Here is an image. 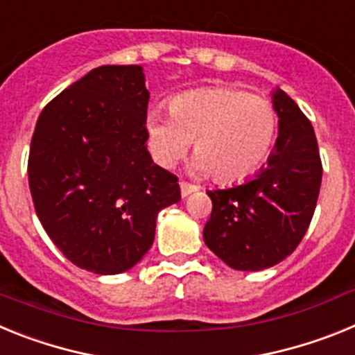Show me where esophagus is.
I'll list each match as a JSON object with an SVG mask.
<instances>
[{
    "mask_svg": "<svg viewBox=\"0 0 355 355\" xmlns=\"http://www.w3.org/2000/svg\"><path fill=\"white\" fill-rule=\"evenodd\" d=\"M180 188H181V196H183V197H188V196H190V193L197 192V187H196V184L184 183V181H181Z\"/></svg>",
    "mask_w": 355,
    "mask_h": 355,
    "instance_id": "esophagus-1",
    "label": "esophagus"
}]
</instances>
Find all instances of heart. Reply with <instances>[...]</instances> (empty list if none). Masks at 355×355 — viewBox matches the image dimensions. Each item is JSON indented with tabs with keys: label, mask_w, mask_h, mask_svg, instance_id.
Wrapping results in <instances>:
<instances>
[{
	"label": "heart",
	"mask_w": 355,
	"mask_h": 355,
	"mask_svg": "<svg viewBox=\"0 0 355 355\" xmlns=\"http://www.w3.org/2000/svg\"><path fill=\"white\" fill-rule=\"evenodd\" d=\"M168 114L149 112L147 147L158 165L174 167L193 140L190 171L238 183L261 168L277 135L270 101L233 87H206L172 97Z\"/></svg>",
	"instance_id": "b5f03b06"
}]
</instances>
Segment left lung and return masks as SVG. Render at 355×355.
<instances>
[{
	"instance_id": "obj_1",
	"label": "left lung",
	"mask_w": 355,
	"mask_h": 355,
	"mask_svg": "<svg viewBox=\"0 0 355 355\" xmlns=\"http://www.w3.org/2000/svg\"><path fill=\"white\" fill-rule=\"evenodd\" d=\"M279 133L266 167L245 183L208 190L202 238L234 270L258 272L286 259L306 234L318 200L322 162L315 130L297 103L275 89Z\"/></svg>"
}]
</instances>
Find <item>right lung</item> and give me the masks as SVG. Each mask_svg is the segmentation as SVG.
I'll return each instance as SVG.
<instances>
[{
	"label": "right lung",
	"mask_w": 355,
	"mask_h": 355,
	"mask_svg": "<svg viewBox=\"0 0 355 355\" xmlns=\"http://www.w3.org/2000/svg\"><path fill=\"white\" fill-rule=\"evenodd\" d=\"M140 65H101L39 115L28 181L40 224L65 258L99 275L130 270L155 241L178 178L147 150Z\"/></svg>",
	"instance_id": "1"
}]
</instances>
